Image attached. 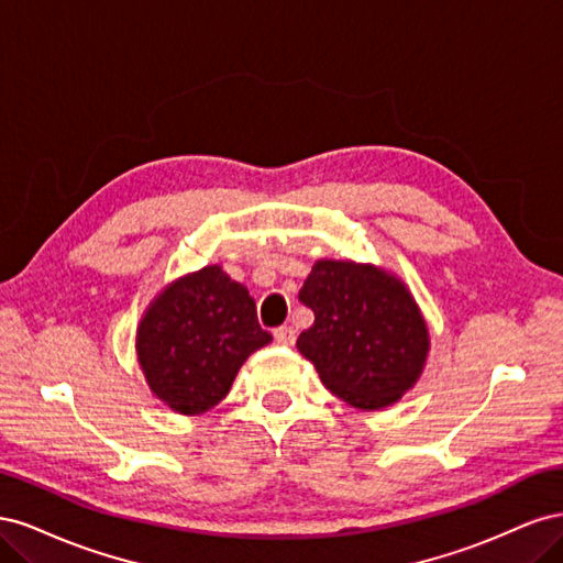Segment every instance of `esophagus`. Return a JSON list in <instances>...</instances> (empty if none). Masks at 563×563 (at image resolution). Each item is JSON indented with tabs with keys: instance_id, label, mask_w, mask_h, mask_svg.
I'll return each instance as SVG.
<instances>
[{
	"instance_id": "1",
	"label": "esophagus",
	"mask_w": 563,
	"mask_h": 563,
	"mask_svg": "<svg viewBox=\"0 0 563 563\" xmlns=\"http://www.w3.org/2000/svg\"><path fill=\"white\" fill-rule=\"evenodd\" d=\"M275 340L282 345H294L296 343V329L294 327H279L275 329Z\"/></svg>"
}]
</instances>
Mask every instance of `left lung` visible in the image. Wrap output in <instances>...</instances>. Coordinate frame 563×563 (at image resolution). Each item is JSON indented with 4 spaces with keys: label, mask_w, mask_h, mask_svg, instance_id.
I'll return each mask as SVG.
<instances>
[{
    "label": "left lung",
    "mask_w": 563,
    "mask_h": 563,
    "mask_svg": "<svg viewBox=\"0 0 563 563\" xmlns=\"http://www.w3.org/2000/svg\"><path fill=\"white\" fill-rule=\"evenodd\" d=\"M298 298L314 323L296 345L335 397L373 411L418 380L430 335L399 279L371 265L319 261Z\"/></svg>",
    "instance_id": "left-lung-1"
}]
</instances>
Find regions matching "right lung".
Returning <instances> with one entry per match:
<instances>
[{
	"label": "right lung",
	"mask_w": 563,
	"mask_h": 563,
	"mask_svg": "<svg viewBox=\"0 0 563 563\" xmlns=\"http://www.w3.org/2000/svg\"><path fill=\"white\" fill-rule=\"evenodd\" d=\"M269 340L246 286L211 265L150 305L139 329V362L162 401L195 416L228 395L246 356Z\"/></svg>",
	"instance_id": "1"
}]
</instances>
